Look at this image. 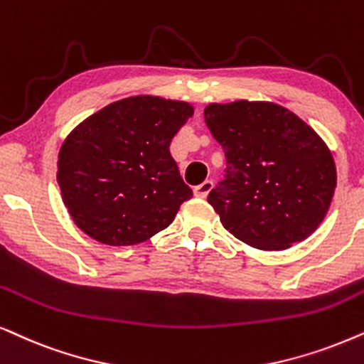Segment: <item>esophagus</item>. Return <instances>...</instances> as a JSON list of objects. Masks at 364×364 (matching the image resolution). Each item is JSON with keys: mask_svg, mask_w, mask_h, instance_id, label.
Segmentation results:
<instances>
[{"mask_svg": "<svg viewBox=\"0 0 364 364\" xmlns=\"http://www.w3.org/2000/svg\"><path fill=\"white\" fill-rule=\"evenodd\" d=\"M210 191H212V182L205 181V182H202L200 186H197L196 188H193V193H196V197H199V199H205V197L209 196Z\"/></svg>", "mask_w": 364, "mask_h": 364, "instance_id": "obj_1", "label": "esophagus"}]
</instances>
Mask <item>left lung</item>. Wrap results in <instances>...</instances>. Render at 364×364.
I'll return each instance as SVG.
<instances>
[{
  "label": "left lung",
  "mask_w": 364,
  "mask_h": 364,
  "mask_svg": "<svg viewBox=\"0 0 364 364\" xmlns=\"http://www.w3.org/2000/svg\"><path fill=\"white\" fill-rule=\"evenodd\" d=\"M205 124L225 152V177L209 204L242 242L282 251L318 229L336 188L324 140L272 102L210 103Z\"/></svg>",
  "instance_id": "8db88e82"
}]
</instances>
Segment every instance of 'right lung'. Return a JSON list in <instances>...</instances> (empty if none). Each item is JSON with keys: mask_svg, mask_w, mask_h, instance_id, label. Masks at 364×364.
Returning <instances> with one entry per match:
<instances>
[{"mask_svg": "<svg viewBox=\"0 0 364 364\" xmlns=\"http://www.w3.org/2000/svg\"><path fill=\"white\" fill-rule=\"evenodd\" d=\"M193 115L187 102L139 95L113 102L73 129L58 154L63 204L107 245H135L172 224L192 197L171 141Z\"/></svg>", "mask_w": 364, "mask_h": 364, "instance_id": "right-lung-1", "label": "right lung"}]
</instances>
